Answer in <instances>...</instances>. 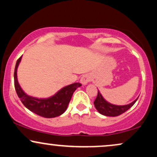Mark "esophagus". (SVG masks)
<instances>
[{"mask_svg":"<svg viewBox=\"0 0 157 157\" xmlns=\"http://www.w3.org/2000/svg\"><path fill=\"white\" fill-rule=\"evenodd\" d=\"M91 81V77L89 76V75H85L81 77L80 79V82L82 85H86L88 82Z\"/></svg>","mask_w":157,"mask_h":157,"instance_id":"34e87169","label":"esophagus"}]
</instances>
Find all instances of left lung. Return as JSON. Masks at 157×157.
Segmentation results:
<instances>
[{"label":"left lung","mask_w":157,"mask_h":157,"mask_svg":"<svg viewBox=\"0 0 157 157\" xmlns=\"http://www.w3.org/2000/svg\"><path fill=\"white\" fill-rule=\"evenodd\" d=\"M138 99V98H137ZM137 99L132 102L131 103L128 104V105H113V104L109 103L107 101L104 100L103 97H102L101 94L98 91V94L97 96L95 99L94 104L95 108L99 113H101L102 115L108 117H117L119 115L122 114L126 111H128L134 104L136 102Z\"/></svg>","instance_id":"obj_1"}]
</instances>
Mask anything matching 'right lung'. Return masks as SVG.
<instances>
[{
	"label": "right lung",
	"mask_w": 157,
	"mask_h": 157,
	"mask_svg": "<svg viewBox=\"0 0 157 157\" xmlns=\"http://www.w3.org/2000/svg\"><path fill=\"white\" fill-rule=\"evenodd\" d=\"M21 56L16 63L14 72V82L15 91L22 103L29 110L45 118H53L65 112L71 100L73 93L77 88L82 86L79 82L71 84L60 90L55 95L48 99H37L26 94L17 82V69L21 62Z\"/></svg>",
	"instance_id": "obj_1"
}]
</instances>
